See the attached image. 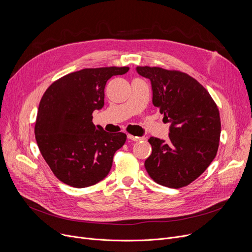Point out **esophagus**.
Wrapping results in <instances>:
<instances>
[{
  "mask_svg": "<svg viewBox=\"0 0 252 252\" xmlns=\"http://www.w3.org/2000/svg\"><path fill=\"white\" fill-rule=\"evenodd\" d=\"M127 139L130 140V141H134V142H138L140 140H142L143 138H140V137H135L133 135H127Z\"/></svg>",
  "mask_w": 252,
  "mask_h": 252,
  "instance_id": "1",
  "label": "esophagus"
}]
</instances>
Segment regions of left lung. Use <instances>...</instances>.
<instances>
[{
	"instance_id": "1",
	"label": "left lung",
	"mask_w": 252,
	"mask_h": 252,
	"mask_svg": "<svg viewBox=\"0 0 252 252\" xmlns=\"http://www.w3.org/2000/svg\"><path fill=\"white\" fill-rule=\"evenodd\" d=\"M149 78L152 103L170 123L168 140L151 137L145 168L157 184L179 189L195 181L215 159L220 137L218 106L204 87L187 73L138 66Z\"/></svg>"
}]
</instances>
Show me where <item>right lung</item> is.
Returning <instances> with one entry per match:
<instances>
[{"label":"right lung","instance_id":"right-lung-1","mask_svg":"<svg viewBox=\"0 0 252 252\" xmlns=\"http://www.w3.org/2000/svg\"><path fill=\"white\" fill-rule=\"evenodd\" d=\"M128 67L86 68L53 83L39 102L34 135L39 151L62 183L85 188L106 178L114 153L126 135L109 134L93 124V112L104 106V89L113 75Z\"/></svg>","mask_w":252,"mask_h":252}]
</instances>
